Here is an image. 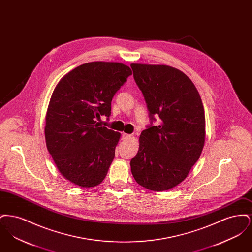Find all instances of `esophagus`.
<instances>
[{"instance_id":"1","label":"esophagus","mask_w":252,"mask_h":252,"mask_svg":"<svg viewBox=\"0 0 252 252\" xmlns=\"http://www.w3.org/2000/svg\"><path fill=\"white\" fill-rule=\"evenodd\" d=\"M131 138L132 135H130V134L123 133V135H122V140H124V141H126V140H130Z\"/></svg>"}]
</instances>
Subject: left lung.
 <instances>
[{"label": "left lung", "mask_w": 252, "mask_h": 252, "mask_svg": "<svg viewBox=\"0 0 252 252\" xmlns=\"http://www.w3.org/2000/svg\"><path fill=\"white\" fill-rule=\"evenodd\" d=\"M151 120L158 126L141 133L131 173L144 188L163 192L185 180L203 150L206 124L203 103L192 80L167 65L130 64Z\"/></svg>", "instance_id": "1"}]
</instances>
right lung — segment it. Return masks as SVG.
I'll return each mask as SVG.
<instances>
[{"instance_id": "obj_1", "label": "right lung", "mask_w": 252, "mask_h": 252, "mask_svg": "<svg viewBox=\"0 0 252 252\" xmlns=\"http://www.w3.org/2000/svg\"><path fill=\"white\" fill-rule=\"evenodd\" d=\"M119 62L94 61L66 73L56 86L45 116V142L60 174L91 188L107 176L121 133L99 126L110 115L111 100L131 75Z\"/></svg>"}]
</instances>
